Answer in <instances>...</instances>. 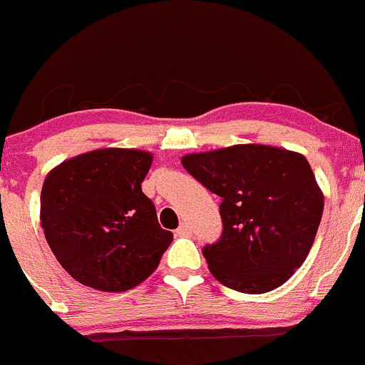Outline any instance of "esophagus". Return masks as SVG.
Masks as SVG:
<instances>
[{
  "label": "esophagus",
  "instance_id": "esophagus-1",
  "mask_svg": "<svg viewBox=\"0 0 365 365\" xmlns=\"http://www.w3.org/2000/svg\"><path fill=\"white\" fill-rule=\"evenodd\" d=\"M175 235H179V237H187V235H191V227L184 221V223H181V227L175 230Z\"/></svg>",
  "mask_w": 365,
  "mask_h": 365
}]
</instances>
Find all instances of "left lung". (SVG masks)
Instances as JSON below:
<instances>
[{
    "label": "left lung",
    "mask_w": 365,
    "mask_h": 365,
    "mask_svg": "<svg viewBox=\"0 0 365 365\" xmlns=\"http://www.w3.org/2000/svg\"><path fill=\"white\" fill-rule=\"evenodd\" d=\"M182 167L221 197L223 234L204 247L212 276L242 294L281 287L309 255L323 193L300 153L237 144L181 158Z\"/></svg>",
    "instance_id": "8db88e82"
}]
</instances>
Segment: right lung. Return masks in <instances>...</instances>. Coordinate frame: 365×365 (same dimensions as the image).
Listing matches in <instances>:
<instances>
[{"label": "right lung", "instance_id": "1", "mask_svg": "<svg viewBox=\"0 0 365 365\" xmlns=\"http://www.w3.org/2000/svg\"><path fill=\"white\" fill-rule=\"evenodd\" d=\"M153 155L107 148L63 161L45 178L40 223L52 253L81 284L126 292L148 279L170 246L142 181Z\"/></svg>", "mask_w": 365, "mask_h": 365}]
</instances>
